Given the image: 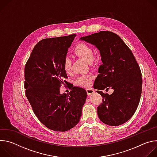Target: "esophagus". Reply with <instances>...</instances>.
I'll list each match as a JSON object with an SVG mask.
<instances>
[{
  "label": "esophagus",
  "mask_w": 157,
  "mask_h": 157,
  "mask_svg": "<svg viewBox=\"0 0 157 157\" xmlns=\"http://www.w3.org/2000/svg\"><path fill=\"white\" fill-rule=\"evenodd\" d=\"M86 92H87V95H91L93 94V93H94V91L93 90V89H89V88H87L86 89Z\"/></svg>",
  "instance_id": "obj_1"
}]
</instances>
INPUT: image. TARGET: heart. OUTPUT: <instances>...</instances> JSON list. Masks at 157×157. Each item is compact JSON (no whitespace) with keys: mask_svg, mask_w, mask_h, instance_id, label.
<instances>
[{"mask_svg":"<svg viewBox=\"0 0 157 157\" xmlns=\"http://www.w3.org/2000/svg\"><path fill=\"white\" fill-rule=\"evenodd\" d=\"M73 53L87 62L92 63L96 60V57L93 55V48L88 44L84 42L78 43L73 50ZM63 68L64 71L70 73L71 71V61L70 58L66 57L63 61ZM91 75H82L78 77L75 80V84L80 86H87L92 79Z\"/></svg>","mask_w":157,"mask_h":157,"instance_id":"1","label":"heart"}]
</instances>
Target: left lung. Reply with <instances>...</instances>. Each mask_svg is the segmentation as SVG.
Segmentation results:
<instances>
[{
  "mask_svg": "<svg viewBox=\"0 0 157 157\" xmlns=\"http://www.w3.org/2000/svg\"><path fill=\"white\" fill-rule=\"evenodd\" d=\"M100 52L103 64L99 68L94 87L113 89L110 95L97 91L103 98L98 114L103 123L120 125L128 121L139 105L142 87V73L132 51L117 34L108 31L81 37Z\"/></svg>",
  "mask_w": 157,
  "mask_h": 157,
  "instance_id": "8db88e82",
  "label": "left lung"
}]
</instances>
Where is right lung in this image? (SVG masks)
<instances>
[{
  "mask_svg": "<svg viewBox=\"0 0 157 157\" xmlns=\"http://www.w3.org/2000/svg\"><path fill=\"white\" fill-rule=\"evenodd\" d=\"M76 35L43 39L35 46L25 66V95L39 121L47 128L65 132L79 121L87 93L73 87L69 94L59 88L67 78L63 61Z\"/></svg>",
  "mask_w": 157,
  "mask_h": 157,
  "instance_id": "1",
  "label": "right lung"
}]
</instances>
